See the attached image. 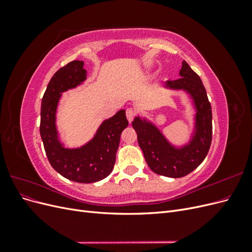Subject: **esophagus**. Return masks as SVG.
I'll use <instances>...</instances> for the list:
<instances>
[{
	"instance_id": "esophagus-1",
	"label": "esophagus",
	"mask_w": 252,
	"mask_h": 252,
	"mask_svg": "<svg viewBox=\"0 0 252 252\" xmlns=\"http://www.w3.org/2000/svg\"><path fill=\"white\" fill-rule=\"evenodd\" d=\"M126 118L129 121V123H131L133 119L135 118V110L132 108H127L126 109Z\"/></svg>"
}]
</instances>
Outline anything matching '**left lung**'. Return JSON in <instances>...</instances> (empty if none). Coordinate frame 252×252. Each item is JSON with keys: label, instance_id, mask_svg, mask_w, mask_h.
<instances>
[{"label": "left lung", "instance_id": "obj_1", "mask_svg": "<svg viewBox=\"0 0 252 252\" xmlns=\"http://www.w3.org/2000/svg\"><path fill=\"white\" fill-rule=\"evenodd\" d=\"M181 78L168 81L166 86L184 89L191 94L196 106V132L188 146L175 149L166 141L158 128L135 118L132 127L149 168L169 178H182L193 171L207 156L212 140V112L203 82L190 66L183 61Z\"/></svg>", "mask_w": 252, "mask_h": 252}]
</instances>
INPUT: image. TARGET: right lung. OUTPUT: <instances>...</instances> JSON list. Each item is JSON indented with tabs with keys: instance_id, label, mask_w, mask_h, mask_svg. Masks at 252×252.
<instances>
[{
	"instance_id": "obj_1",
	"label": "right lung",
	"mask_w": 252,
	"mask_h": 252,
	"mask_svg": "<svg viewBox=\"0 0 252 252\" xmlns=\"http://www.w3.org/2000/svg\"><path fill=\"white\" fill-rule=\"evenodd\" d=\"M83 61H72L53 74L42 97L40 133L52 168L78 183H94L108 177L116 163L121 133L128 126L125 110L106 120L93 141L79 149H66L58 140L56 110L60 95L86 79Z\"/></svg>"
}]
</instances>
